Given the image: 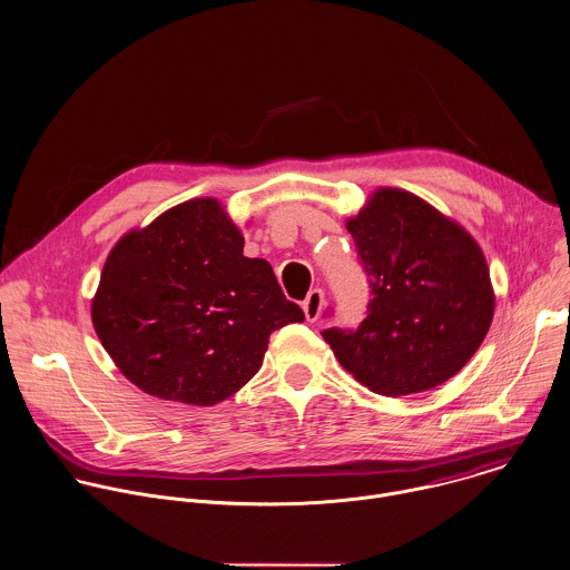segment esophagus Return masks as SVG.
I'll return each instance as SVG.
<instances>
[{
  "label": "esophagus",
  "instance_id": "obj_1",
  "mask_svg": "<svg viewBox=\"0 0 570 570\" xmlns=\"http://www.w3.org/2000/svg\"><path fill=\"white\" fill-rule=\"evenodd\" d=\"M326 304V297H324V291L322 288H313L308 293V297L304 299L302 308H304V315L308 322H315L320 315H322V308Z\"/></svg>",
  "mask_w": 570,
  "mask_h": 570
}]
</instances>
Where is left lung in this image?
<instances>
[{
	"instance_id": "8db88e82",
	"label": "left lung",
	"mask_w": 570,
	"mask_h": 570,
	"mask_svg": "<svg viewBox=\"0 0 570 570\" xmlns=\"http://www.w3.org/2000/svg\"><path fill=\"white\" fill-rule=\"evenodd\" d=\"M346 228L371 299L357 328L333 326L322 337L373 393L400 397L444 384L475 355L493 322L495 297L480 246L397 188L377 190Z\"/></svg>"
}]
</instances>
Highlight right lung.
Wrapping results in <instances>:
<instances>
[{"mask_svg": "<svg viewBox=\"0 0 570 570\" xmlns=\"http://www.w3.org/2000/svg\"><path fill=\"white\" fill-rule=\"evenodd\" d=\"M92 326L117 368L144 393L213 406L262 366L273 331L304 322L266 259L217 199H190L110 250Z\"/></svg>", "mask_w": 570, "mask_h": 570, "instance_id": "obj_1", "label": "right lung"}]
</instances>
